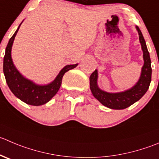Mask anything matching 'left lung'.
<instances>
[{
	"label": "left lung",
	"instance_id": "8db88e82",
	"mask_svg": "<svg viewBox=\"0 0 159 159\" xmlns=\"http://www.w3.org/2000/svg\"><path fill=\"white\" fill-rule=\"evenodd\" d=\"M136 29L139 35V40L141 43V49L143 50L144 65L141 68V74L139 80L134 86L130 89L116 93H109L105 92L98 88L97 84L98 71L95 70L91 75L90 89L92 95L97 100L100 102L103 106L112 109H124L133 105L146 93L152 81V66L149 52L146 46L145 40L138 26Z\"/></svg>",
	"mask_w": 159,
	"mask_h": 159
}]
</instances>
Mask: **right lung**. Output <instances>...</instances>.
I'll list each match as a JSON object with an SVG mask.
<instances>
[{
	"label": "right lung",
	"mask_w": 159,
	"mask_h": 159,
	"mask_svg": "<svg viewBox=\"0 0 159 159\" xmlns=\"http://www.w3.org/2000/svg\"><path fill=\"white\" fill-rule=\"evenodd\" d=\"M20 25L10 39L6 47L3 64L4 77L9 89L17 98L28 105L41 106L48 102L57 93L64 74L69 70L76 67L78 64L65 66L52 82L45 85L37 84L25 78L15 67L11 58V47Z\"/></svg>",
	"instance_id": "1"
}]
</instances>
